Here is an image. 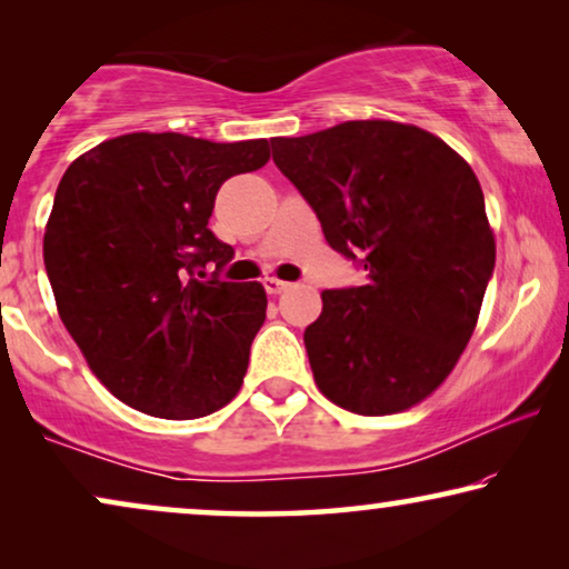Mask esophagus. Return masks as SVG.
<instances>
[{
  "label": "esophagus",
  "mask_w": 569,
  "mask_h": 569,
  "mask_svg": "<svg viewBox=\"0 0 569 569\" xmlns=\"http://www.w3.org/2000/svg\"><path fill=\"white\" fill-rule=\"evenodd\" d=\"M263 287H267L269 295H279V292H284L287 287H290V282H282V279H277V277H267V279H263Z\"/></svg>",
  "instance_id": "1"
}]
</instances>
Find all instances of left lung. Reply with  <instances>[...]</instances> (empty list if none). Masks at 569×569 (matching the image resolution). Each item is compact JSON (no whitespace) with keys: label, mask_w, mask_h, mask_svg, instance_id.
I'll use <instances>...</instances> for the list:
<instances>
[{"label":"left lung","mask_w":569,"mask_h":569,"mask_svg":"<svg viewBox=\"0 0 569 569\" xmlns=\"http://www.w3.org/2000/svg\"><path fill=\"white\" fill-rule=\"evenodd\" d=\"M277 168L368 284L323 290L306 329L316 386L337 407L396 415L438 391L477 329L495 232L469 162L415 123L345 121L271 142Z\"/></svg>","instance_id":"left-lung-1"}]
</instances>
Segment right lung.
I'll return each mask as SVG.
<instances>
[{"label":"right lung","mask_w":569,"mask_h":569,"mask_svg":"<svg viewBox=\"0 0 569 569\" xmlns=\"http://www.w3.org/2000/svg\"><path fill=\"white\" fill-rule=\"evenodd\" d=\"M267 160V139L131 131L61 176L43 236L53 300L88 368L127 407L197 419L238 396L267 290L201 279L232 259L207 224L220 186Z\"/></svg>","instance_id":"obj_1"}]
</instances>
